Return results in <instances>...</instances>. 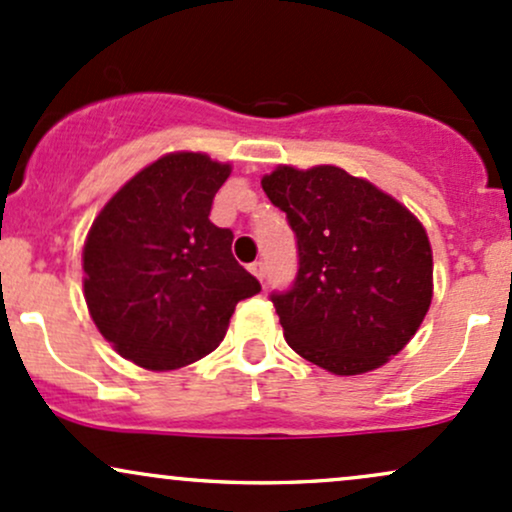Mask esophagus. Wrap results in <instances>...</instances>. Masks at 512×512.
<instances>
[{
	"label": "esophagus",
	"instance_id": "esophagus-1",
	"mask_svg": "<svg viewBox=\"0 0 512 512\" xmlns=\"http://www.w3.org/2000/svg\"><path fill=\"white\" fill-rule=\"evenodd\" d=\"M250 272L255 274L260 281H264V274H267V267H264L262 260H257V262L250 264Z\"/></svg>",
	"mask_w": 512,
	"mask_h": 512
}]
</instances>
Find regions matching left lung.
Masks as SVG:
<instances>
[{"label": "left lung", "instance_id": "1", "mask_svg": "<svg viewBox=\"0 0 512 512\" xmlns=\"http://www.w3.org/2000/svg\"><path fill=\"white\" fill-rule=\"evenodd\" d=\"M262 190L296 233V279L269 296L291 349L334 375L368 373L399 354L433 298L419 219L337 166H279Z\"/></svg>", "mask_w": 512, "mask_h": 512}]
</instances>
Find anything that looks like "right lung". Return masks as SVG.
<instances>
[{"label": "right lung", "mask_w": 512, "mask_h": 512, "mask_svg": "<svg viewBox=\"0 0 512 512\" xmlns=\"http://www.w3.org/2000/svg\"><path fill=\"white\" fill-rule=\"evenodd\" d=\"M231 175L207 154L161 156L105 204L84 245V296L127 361L175 370L223 342L238 301L262 291L236 262L233 231L209 221Z\"/></svg>", "instance_id": "obj_1"}]
</instances>
